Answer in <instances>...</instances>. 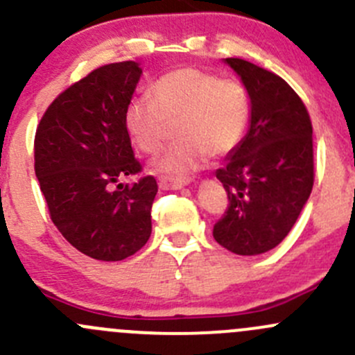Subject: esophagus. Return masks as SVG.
Masks as SVG:
<instances>
[{
  "label": "esophagus",
  "mask_w": 355,
  "mask_h": 355,
  "mask_svg": "<svg viewBox=\"0 0 355 355\" xmlns=\"http://www.w3.org/2000/svg\"><path fill=\"white\" fill-rule=\"evenodd\" d=\"M189 178H177V177H159L157 184H159V189L163 191H177V189H182L184 185L189 184Z\"/></svg>",
  "instance_id": "34e87169"
}]
</instances>
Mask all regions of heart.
Returning <instances> with one entry per match:
<instances>
[{"label":"heart","instance_id":"b5f03b06","mask_svg":"<svg viewBox=\"0 0 355 355\" xmlns=\"http://www.w3.org/2000/svg\"><path fill=\"white\" fill-rule=\"evenodd\" d=\"M151 99L134 98L123 110V127L144 155L163 148L170 125L180 141L155 161L157 171L184 177L241 144L250 116V98L237 78H220L194 67L166 71L151 84Z\"/></svg>","mask_w":355,"mask_h":355}]
</instances>
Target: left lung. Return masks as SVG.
Wrapping results in <instances>:
<instances>
[{"instance_id":"1","label":"left lung","mask_w":355,"mask_h":355,"mask_svg":"<svg viewBox=\"0 0 355 355\" xmlns=\"http://www.w3.org/2000/svg\"><path fill=\"white\" fill-rule=\"evenodd\" d=\"M250 98V128L216 178L228 196L214 241L239 256L277 247L295 225L314 185L313 125L306 105L273 71L227 58Z\"/></svg>"}]
</instances>
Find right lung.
I'll return each mask as SVG.
<instances>
[{"label":"right lung","mask_w":355,"mask_h":355,"mask_svg":"<svg viewBox=\"0 0 355 355\" xmlns=\"http://www.w3.org/2000/svg\"><path fill=\"white\" fill-rule=\"evenodd\" d=\"M141 73L137 62L96 68L56 96L35 130L34 170L51 221L98 261L125 259L151 237L156 178L142 175L123 127Z\"/></svg>","instance_id":"obj_1"}]
</instances>
